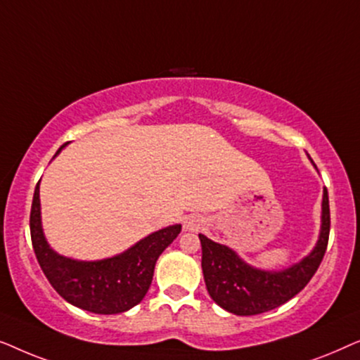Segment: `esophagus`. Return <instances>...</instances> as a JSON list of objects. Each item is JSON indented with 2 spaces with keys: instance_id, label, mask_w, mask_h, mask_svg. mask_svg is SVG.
Here are the masks:
<instances>
[{
  "instance_id": "34e87169",
  "label": "esophagus",
  "mask_w": 360,
  "mask_h": 360,
  "mask_svg": "<svg viewBox=\"0 0 360 360\" xmlns=\"http://www.w3.org/2000/svg\"><path fill=\"white\" fill-rule=\"evenodd\" d=\"M186 229H200V221L198 219H190V221H186Z\"/></svg>"
}]
</instances>
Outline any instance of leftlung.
Masks as SVG:
<instances>
[{
  "instance_id": "8db88e82",
  "label": "left lung",
  "mask_w": 360,
  "mask_h": 360,
  "mask_svg": "<svg viewBox=\"0 0 360 360\" xmlns=\"http://www.w3.org/2000/svg\"><path fill=\"white\" fill-rule=\"evenodd\" d=\"M331 228L328 190L323 191L321 233L316 248L302 262L282 272H265L250 267L223 244L200 234L201 267L210 297L238 316H252L287 303L307 287L326 252Z\"/></svg>"
}]
</instances>
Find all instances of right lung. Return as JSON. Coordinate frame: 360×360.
<instances>
[{
  "mask_svg": "<svg viewBox=\"0 0 360 360\" xmlns=\"http://www.w3.org/2000/svg\"><path fill=\"white\" fill-rule=\"evenodd\" d=\"M29 226L37 262L53 290L73 307L96 314L124 313L141 303L152 283L157 259L181 231L180 224L169 226L147 236L126 252L96 262L63 257L53 252L44 238L39 181L34 190Z\"/></svg>",
  "mask_w": 360,
  "mask_h": 360,
  "instance_id": "1",
  "label": "right lung"
}]
</instances>
